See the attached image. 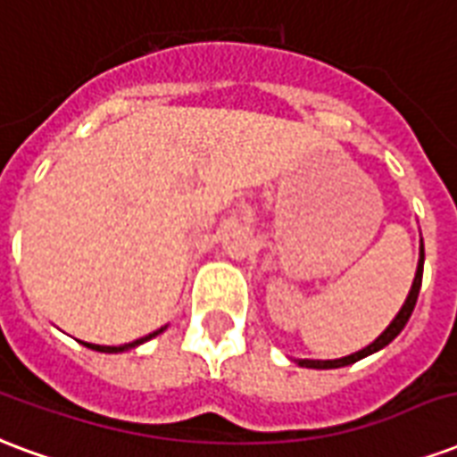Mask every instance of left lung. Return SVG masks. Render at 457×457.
Listing matches in <instances>:
<instances>
[{
    "instance_id": "obj_1",
    "label": "left lung",
    "mask_w": 457,
    "mask_h": 457,
    "mask_svg": "<svg viewBox=\"0 0 457 457\" xmlns=\"http://www.w3.org/2000/svg\"><path fill=\"white\" fill-rule=\"evenodd\" d=\"M421 274H424V245H421L420 250V265H417V274H414V281H411V289L410 294H407V298H404L400 313L393 318V322L387 325L386 330L380 332L378 337L373 339L371 345L363 346L361 352L342 356V359H328V361H320V359H298V366H306V369H339V366H349V363L359 361V359H363V356L373 354V352H378V349H383L386 345H390V342L403 332V328L407 325V320H410L411 311H414V306H417V296H420V289H421Z\"/></svg>"
}]
</instances>
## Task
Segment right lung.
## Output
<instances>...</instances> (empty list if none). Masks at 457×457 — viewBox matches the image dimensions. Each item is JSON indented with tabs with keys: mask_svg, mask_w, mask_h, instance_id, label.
<instances>
[{
	"mask_svg": "<svg viewBox=\"0 0 457 457\" xmlns=\"http://www.w3.org/2000/svg\"><path fill=\"white\" fill-rule=\"evenodd\" d=\"M159 332H163V328H161V330H156V332H151V335H146V337H142V339H135V342H129V345H120V346L88 345V342H84V345L88 346V349H96V352H105V354H118V352H127V349H132V346H139V345H144V342H146V339L156 337V335H159Z\"/></svg>",
	"mask_w": 457,
	"mask_h": 457,
	"instance_id": "1",
	"label": "right lung"
}]
</instances>
